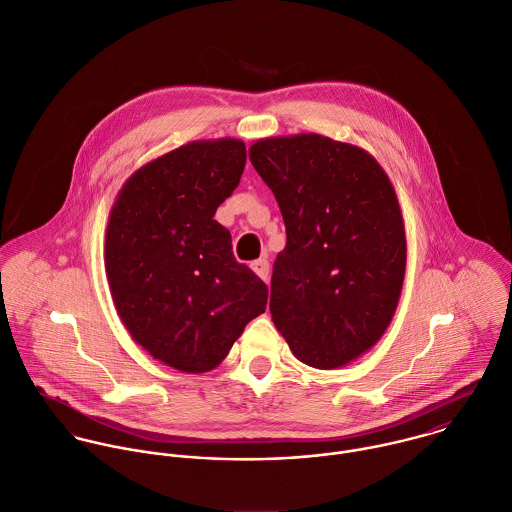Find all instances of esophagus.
Listing matches in <instances>:
<instances>
[{
    "label": "esophagus",
    "mask_w": 512,
    "mask_h": 512,
    "mask_svg": "<svg viewBox=\"0 0 512 512\" xmlns=\"http://www.w3.org/2000/svg\"><path fill=\"white\" fill-rule=\"evenodd\" d=\"M251 269L263 279V281H269V275H271V265L267 259H257L251 263Z\"/></svg>",
    "instance_id": "1"
}]
</instances>
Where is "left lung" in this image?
Returning a JSON list of instances; mask_svg holds the SVG:
<instances>
[{
  "label": "left lung",
  "mask_w": 512,
  "mask_h": 512,
  "mask_svg": "<svg viewBox=\"0 0 512 512\" xmlns=\"http://www.w3.org/2000/svg\"><path fill=\"white\" fill-rule=\"evenodd\" d=\"M249 158L287 229L273 322L301 362L344 366L380 340L398 307L406 233L396 192L370 154L320 134L259 140Z\"/></svg>",
  "instance_id": "obj_1"
}]
</instances>
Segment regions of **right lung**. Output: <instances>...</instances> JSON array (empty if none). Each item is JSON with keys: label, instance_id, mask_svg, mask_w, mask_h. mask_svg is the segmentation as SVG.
I'll use <instances>...</instances> for the list:
<instances>
[{"label": "right lung", "instance_id": "right-lung-1", "mask_svg": "<svg viewBox=\"0 0 512 512\" xmlns=\"http://www.w3.org/2000/svg\"><path fill=\"white\" fill-rule=\"evenodd\" d=\"M245 162L241 140L190 142L140 168L110 211L104 257L116 310L142 348L182 372L215 368L267 307V285L213 219Z\"/></svg>", "mask_w": 512, "mask_h": 512}]
</instances>
